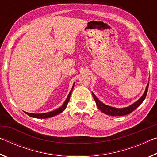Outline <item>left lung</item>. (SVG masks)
<instances>
[{
    "instance_id": "1",
    "label": "left lung",
    "mask_w": 157,
    "mask_h": 157,
    "mask_svg": "<svg viewBox=\"0 0 157 157\" xmlns=\"http://www.w3.org/2000/svg\"><path fill=\"white\" fill-rule=\"evenodd\" d=\"M148 86H149V84H147V86H146L144 94H143V95L140 97V98L139 100H137L136 102L133 103L132 105L129 106V107H124V108H115L113 107H110V106L106 105L104 104V103H102L101 101H100L98 99V98L95 96L94 93H92V94H93V97L94 98V100L95 101V103H96L98 108L102 112H103L105 114H107V115H110L112 116H124L132 113V111H134L138 107H139V106L141 105V103L144 101V100L145 99L146 95H147Z\"/></svg>"
}]
</instances>
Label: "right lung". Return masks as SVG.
<instances>
[{"mask_svg":"<svg viewBox=\"0 0 157 157\" xmlns=\"http://www.w3.org/2000/svg\"><path fill=\"white\" fill-rule=\"evenodd\" d=\"M75 84V83H74ZM74 84H73V86L72 87V89H71L70 93L68 94V95L67 98H66V100H65V102L62 105V107H60L59 108L57 109H55L54 111H50V112H48V113H28V112H25L27 115H28L30 117H33V118H50V117H53L56 115H58V114L62 113V111H63L65 110V109L67 107V105L69 102V100H70V97H71V93L73 91V87H74Z\"/></svg>","mask_w":157,"mask_h":157,"instance_id":"1","label":"right lung"}]
</instances>
